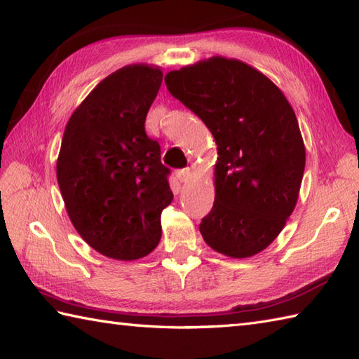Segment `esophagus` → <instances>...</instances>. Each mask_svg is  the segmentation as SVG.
I'll list each match as a JSON object with an SVG mask.
<instances>
[{
  "instance_id": "34e87169",
  "label": "esophagus",
  "mask_w": 359,
  "mask_h": 359,
  "mask_svg": "<svg viewBox=\"0 0 359 359\" xmlns=\"http://www.w3.org/2000/svg\"><path fill=\"white\" fill-rule=\"evenodd\" d=\"M177 179L182 182V184H187V182L191 179V170L189 168H184V170L177 171Z\"/></svg>"
}]
</instances>
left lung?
<instances>
[{
  "label": "left lung",
  "mask_w": 359,
  "mask_h": 359,
  "mask_svg": "<svg viewBox=\"0 0 359 359\" xmlns=\"http://www.w3.org/2000/svg\"><path fill=\"white\" fill-rule=\"evenodd\" d=\"M170 94L215 135L216 197L199 225L203 241L250 257L278 238L299 194L306 148L280 89L239 60L212 57L165 75Z\"/></svg>",
  "instance_id": "left-lung-1"
}]
</instances>
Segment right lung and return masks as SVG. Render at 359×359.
I'll return each instance as SVG.
<instances>
[{"mask_svg":"<svg viewBox=\"0 0 359 359\" xmlns=\"http://www.w3.org/2000/svg\"><path fill=\"white\" fill-rule=\"evenodd\" d=\"M158 67L131 65L98 83L69 118L57 179L75 230L112 259L149 255L172 201L170 168L144 120L162 85Z\"/></svg>","mask_w":359,"mask_h":359,"instance_id":"obj_1","label":"right lung"}]
</instances>
